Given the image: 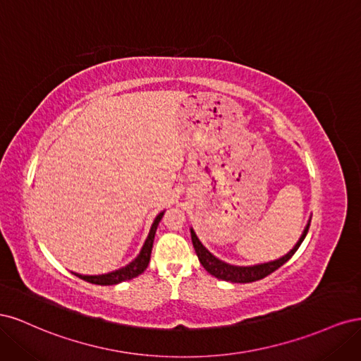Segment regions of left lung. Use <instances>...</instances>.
Masks as SVG:
<instances>
[{"instance_id": "1", "label": "left lung", "mask_w": 361, "mask_h": 361, "mask_svg": "<svg viewBox=\"0 0 361 361\" xmlns=\"http://www.w3.org/2000/svg\"><path fill=\"white\" fill-rule=\"evenodd\" d=\"M310 227V220L307 223V226L304 227V232L300 236L298 243L295 244V247L289 251L288 255H285L283 257L272 260V262H267V264H259V265H253V267H235V265H228L226 262L220 260L218 257H215L211 251H207V248H204V245L200 243V239L195 235V232L191 228V239H192V245L195 253H197V257L200 260V264L203 265V268L212 274L214 277L220 279V280H226V281H232V283H251V281H257L260 279H264L267 276H269L271 272H274L276 269H279L281 265H285L286 262L295 255L301 245V243L304 241L305 235L309 232Z\"/></svg>"}]
</instances>
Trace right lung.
<instances>
[{"mask_svg":"<svg viewBox=\"0 0 361 361\" xmlns=\"http://www.w3.org/2000/svg\"><path fill=\"white\" fill-rule=\"evenodd\" d=\"M164 212L158 214L154 224H152L150 227V232L147 235V239L145 241V245L143 248H141L140 255L130 262V264H128L126 267L123 268H118L116 271H111L108 272V274H99V276H82V274H76V272H73V274L76 277H80L85 281L89 283H93V285H101V286H110V285H117V283H122V281H126V280H133L134 277L140 276L141 272H145V269L147 268L149 265V260H150V255H152V247H154V239H155V233H157V227L161 221Z\"/></svg>","mask_w":361,"mask_h":361,"instance_id":"add662e5","label":"right lung"}]
</instances>
